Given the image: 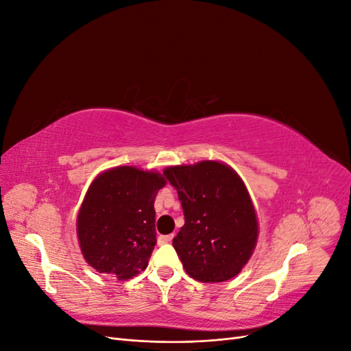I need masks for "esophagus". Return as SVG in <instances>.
<instances>
[{
	"label": "esophagus",
	"mask_w": 351,
	"mask_h": 351,
	"mask_svg": "<svg viewBox=\"0 0 351 351\" xmlns=\"http://www.w3.org/2000/svg\"><path fill=\"white\" fill-rule=\"evenodd\" d=\"M174 239V234H168V236H159L158 243L159 244H165V243H171Z\"/></svg>",
	"instance_id": "1"
}]
</instances>
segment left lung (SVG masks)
<instances>
[{
    "instance_id": "obj_1",
    "label": "left lung",
    "mask_w": 351,
    "mask_h": 351,
    "mask_svg": "<svg viewBox=\"0 0 351 351\" xmlns=\"http://www.w3.org/2000/svg\"><path fill=\"white\" fill-rule=\"evenodd\" d=\"M164 176L182 202L184 226L173 246L186 272L200 282L236 277L259 234L256 212L240 176L219 161L167 167Z\"/></svg>"
}]
</instances>
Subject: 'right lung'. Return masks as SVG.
Returning a JSON list of instances; mask_svg holds the SVG:
<instances>
[{"mask_svg": "<svg viewBox=\"0 0 351 351\" xmlns=\"http://www.w3.org/2000/svg\"><path fill=\"white\" fill-rule=\"evenodd\" d=\"M162 174L115 167L89 186L77 215L83 258L93 269L125 281L146 269L156 244L155 197Z\"/></svg>", "mask_w": 351, "mask_h": 351, "instance_id": "right-lung-1", "label": "right lung"}]
</instances>
